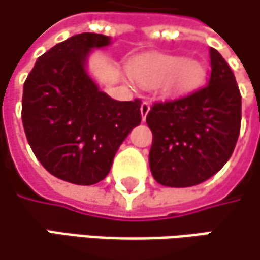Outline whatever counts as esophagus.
I'll use <instances>...</instances> for the list:
<instances>
[{"mask_svg": "<svg viewBox=\"0 0 260 260\" xmlns=\"http://www.w3.org/2000/svg\"><path fill=\"white\" fill-rule=\"evenodd\" d=\"M141 117H143V120H146V117H147V114H149V111H150V104L147 103V101H144V103H141Z\"/></svg>", "mask_w": 260, "mask_h": 260, "instance_id": "obj_1", "label": "esophagus"}]
</instances>
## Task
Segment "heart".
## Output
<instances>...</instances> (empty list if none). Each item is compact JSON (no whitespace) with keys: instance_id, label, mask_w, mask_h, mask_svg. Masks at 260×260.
I'll list each match as a JSON object with an SVG mask.
<instances>
[{"instance_id":"obj_1","label":"heart","mask_w":260,"mask_h":260,"mask_svg":"<svg viewBox=\"0 0 260 260\" xmlns=\"http://www.w3.org/2000/svg\"><path fill=\"white\" fill-rule=\"evenodd\" d=\"M200 63L180 56L150 55L137 59L131 67V77L141 86H165L171 92H189L202 80Z\"/></svg>"}]
</instances>
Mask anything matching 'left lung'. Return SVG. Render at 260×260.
Instances as JSON below:
<instances>
[{
	"label": "left lung",
	"instance_id": "obj_1",
	"mask_svg": "<svg viewBox=\"0 0 260 260\" xmlns=\"http://www.w3.org/2000/svg\"><path fill=\"white\" fill-rule=\"evenodd\" d=\"M211 74L198 90L154 103L146 122L153 134L149 164L154 180L189 187L222 170L235 149L241 126V93L235 76L210 49Z\"/></svg>",
	"mask_w": 260,
	"mask_h": 260
}]
</instances>
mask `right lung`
Returning a JSON list of instances; mask_svg holds the SVG:
<instances>
[{"mask_svg": "<svg viewBox=\"0 0 260 260\" xmlns=\"http://www.w3.org/2000/svg\"><path fill=\"white\" fill-rule=\"evenodd\" d=\"M110 37L83 32L37 59L23 84L22 122L41 165L74 184H95L110 173L114 154L141 122V101H116L86 73L92 49Z\"/></svg>", "mask_w": 260, "mask_h": 260, "instance_id": "1", "label": "right lung"}]
</instances>
